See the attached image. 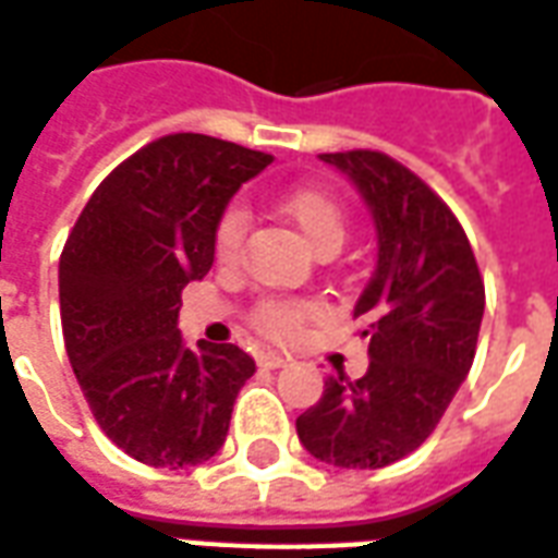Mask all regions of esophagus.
Masks as SVG:
<instances>
[{
	"mask_svg": "<svg viewBox=\"0 0 558 558\" xmlns=\"http://www.w3.org/2000/svg\"><path fill=\"white\" fill-rule=\"evenodd\" d=\"M284 360H288V356L279 351H264L262 356H258V363H262L264 368H282Z\"/></svg>",
	"mask_w": 558,
	"mask_h": 558,
	"instance_id": "esophagus-1",
	"label": "esophagus"
}]
</instances>
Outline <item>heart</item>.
Instances as JSON below:
<instances>
[{"label": "heart", "mask_w": 558, "mask_h": 558, "mask_svg": "<svg viewBox=\"0 0 558 558\" xmlns=\"http://www.w3.org/2000/svg\"><path fill=\"white\" fill-rule=\"evenodd\" d=\"M284 217L296 222L303 238L318 252H336L344 243L348 234V217L344 207L329 193L318 186H296L282 198ZM246 229V214L238 205L222 210L214 229V255L217 262H231L240 250ZM315 315V306L308 300H284V296H270L252 308V327L270 336V339H291L300 332V327Z\"/></svg>", "instance_id": "heart-1"}]
</instances>
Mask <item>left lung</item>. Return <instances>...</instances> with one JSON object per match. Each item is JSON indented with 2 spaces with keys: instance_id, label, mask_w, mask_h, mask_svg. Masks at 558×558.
Here are the masks:
<instances>
[{
  "instance_id": "obj_1",
  "label": "left lung",
  "mask_w": 558,
  "mask_h": 558,
  "mask_svg": "<svg viewBox=\"0 0 558 558\" xmlns=\"http://www.w3.org/2000/svg\"><path fill=\"white\" fill-rule=\"evenodd\" d=\"M320 160L351 174L377 222V267L353 308L372 363L360 380L329 377L296 437L324 463L380 470L428 440L473 368L485 279L451 207L408 166L368 148Z\"/></svg>"
}]
</instances>
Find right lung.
Instances as JSON below:
<instances>
[{"instance_id": "obj_1", "label": "right lung", "mask_w": 558, "mask_h": 558, "mask_svg": "<svg viewBox=\"0 0 558 558\" xmlns=\"http://www.w3.org/2000/svg\"><path fill=\"white\" fill-rule=\"evenodd\" d=\"M270 154L169 133L100 181L59 258L64 351L118 449L184 470L214 458L255 363L238 344L184 348L181 291L214 264V229Z\"/></svg>"}]
</instances>
